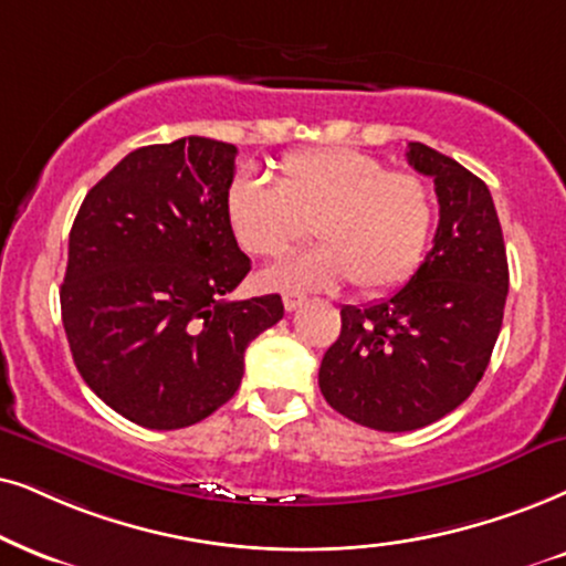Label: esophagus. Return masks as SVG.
Segmentation results:
<instances>
[{
  "label": "esophagus",
  "mask_w": 566,
  "mask_h": 566,
  "mask_svg": "<svg viewBox=\"0 0 566 566\" xmlns=\"http://www.w3.org/2000/svg\"><path fill=\"white\" fill-rule=\"evenodd\" d=\"M282 300H284V311H297V307L300 305H303L305 303V295H303V292H284V295H282Z\"/></svg>",
  "instance_id": "obj_1"
}]
</instances>
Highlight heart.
I'll use <instances>...</instances> for the list:
<instances>
[{
    "label": "heart",
    "mask_w": 566,
    "mask_h": 566,
    "mask_svg": "<svg viewBox=\"0 0 566 566\" xmlns=\"http://www.w3.org/2000/svg\"><path fill=\"white\" fill-rule=\"evenodd\" d=\"M227 224L253 259H279L307 234L321 245L263 271L266 287L328 290L345 279L363 295L405 284L423 259L433 198L412 171L386 169L353 148H303L282 156L274 182L234 177Z\"/></svg>",
    "instance_id": "1"
}]
</instances>
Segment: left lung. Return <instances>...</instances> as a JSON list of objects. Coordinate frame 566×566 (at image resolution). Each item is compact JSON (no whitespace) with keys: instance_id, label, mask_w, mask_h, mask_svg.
Wrapping results in <instances>:
<instances>
[{"instance_id":"obj_1","label":"left lung","mask_w":566,"mask_h":566,"mask_svg":"<svg viewBox=\"0 0 566 566\" xmlns=\"http://www.w3.org/2000/svg\"><path fill=\"white\" fill-rule=\"evenodd\" d=\"M407 161L433 177V248L402 290L342 307L318 386L326 402L374 431L431 426L473 395L502 332L510 266L496 206L481 177L423 143Z\"/></svg>"}]
</instances>
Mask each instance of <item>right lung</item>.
Wrapping results in <instances>:
<instances>
[{
    "label": "right lung",
    "instance_id": "add662e5",
    "mask_svg": "<svg viewBox=\"0 0 566 566\" xmlns=\"http://www.w3.org/2000/svg\"><path fill=\"white\" fill-rule=\"evenodd\" d=\"M232 143L143 146L102 177L70 230L62 324L83 381L114 412L175 431L232 399L279 295L227 300L250 271L227 224Z\"/></svg>",
    "mask_w": 566,
    "mask_h": 566
}]
</instances>
